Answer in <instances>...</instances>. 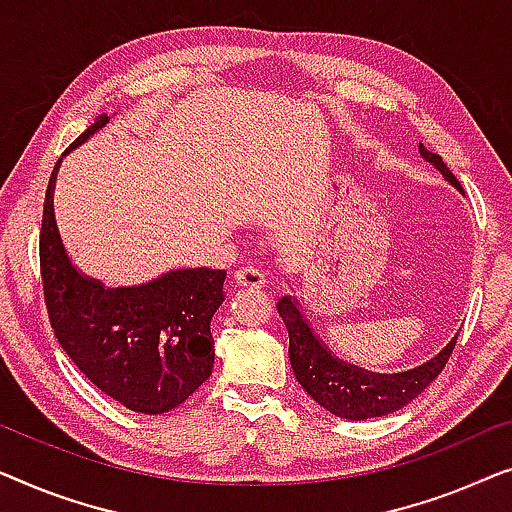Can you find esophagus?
Masks as SVG:
<instances>
[{
	"label": "esophagus",
	"instance_id": "1",
	"mask_svg": "<svg viewBox=\"0 0 512 512\" xmlns=\"http://www.w3.org/2000/svg\"><path fill=\"white\" fill-rule=\"evenodd\" d=\"M234 278L239 287H255V290H259V287L266 285L264 271L257 269V266H243V269L236 271Z\"/></svg>",
	"mask_w": 512,
	"mask_h": 512
}]
</instances>
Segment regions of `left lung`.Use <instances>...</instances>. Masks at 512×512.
Returning <instances> with one entry per match:
<instances>
[{"label": "left lung", "instance_id": "obj_1", "mask_svg": "<svg viewBox=\"0 0 512 512\" xmlns=\"http://www.w3.org/2000/svg\"><path fill=\"white\" fill-rule=\"evenodd\" d=\"M420 155L441 171L445 181L462 192V185H459L455 174L445 167L441 155L429 153L422 143ZM276 308L285 322L287 334H290V362L299 385L331 415L352 422L397 413L406 403L420 397L438 378L443 366L448 364L452 348L457 343V336H452V341L438 355L415 366V369L376 373L338 359L329 350V345L315 334V329L308 325L299 301L290 294L280 297Z\"/></svg>", "mask_w": 512, "mask_h": 512}]
</instances>
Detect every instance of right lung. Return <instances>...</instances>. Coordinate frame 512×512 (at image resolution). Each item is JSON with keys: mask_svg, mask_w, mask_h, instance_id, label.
Wrapping results in <instances>:
<instances>
[{"mask_svg": "<svg viewBox=\"0 0 512 512\" xmlns=\"http://www.w3.org/2000/svg\"><path fill=\"white\" fill-rule=\"evenodd\" d=\"M111 118L102 115L67 148L76 150ZM62 155V157H64ZM57 160L41 225V280L50 327L85 378L134 413L160 415L181 406L211 376V320L225 301L227 273L171 269L148 283L106 287L64 248L55 222Z\"/></svg>", "mask_w": 512, "mask_h": 512, "instance_id": "right-lung-1", "label": "right lung"}]
</instances>
